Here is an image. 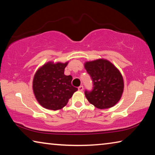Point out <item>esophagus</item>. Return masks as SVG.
Masks as SVG:
<instances>
[{"label": "esophagus", "mask_w": 155, "mask_h": 155, "mask_svg": "<svg viewBox=\"0 0 155 155\" xmlns=\"http://www.w3.org/2000/svg\"><path fill=\"white\" fill-rule=\"evenodd\" d=\"M78 91H82L83 90V85H81V86H79V87H78Z\"/></svg>", "instance_id": "obj_1"}]
</instances>
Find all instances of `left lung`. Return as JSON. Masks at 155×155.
<instances>
[{
    "mask_svg": "<svg viewBox=\"0 0 155 155\" xmlns=\"http://www.w3.org/2000/svg\"><path fill=\"white\" fill-rule=\"evenodd\" d=\"M85 68L94 86L91 91H85L87 101L98 109L114 107L120 101L124 90L121 73L111 62L102 59L86 62Z\"/></svg>",
    "mask_w": 155,
    "mask_h": 155,
    "instance_id": "1",
    "label": "left lung"
}]
</instances>
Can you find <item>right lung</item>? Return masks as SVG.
I'll return each mask as SVG.
<instances>
[{
	"instance_id": "1",
	"label": "right lung",
	"mask_w": 155,
	"mask_h": 155,
	"mask_svg": "<svg viewBox=\"0 0 155 155\" xmlns=\"http://www.w3.org/2000/svg\"><path fill=\"white\" fill-rule=\"evenodd\" d=\"M65 64L48 62L36 72L33 90L35 98L47 109L58 110L66 105L73 94L78 90L72 85V76L64 74Z\"/></svg>"
}]
</instances>
